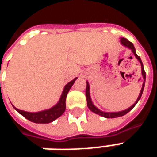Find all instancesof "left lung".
Masks as SVG:
<instances>
[{
  "label": "left lung",
  "mask_w": 157,
  "mask_h": 157,
  "mask_svg": "<svg viewBox=\"0 0 157 157\" xmlns=\"http://www.w3.org/2000/svg\"><path fill=\"white\" fill-rule=\"evenodd\" d=\"M121 44L123 45H124L125 47H128V48H130L132 50V52L134 53V55H135V57L136 59H138L139 61L140 62V65H141V71H142V75H143V78H144V82H143V86H142V88L141 91H140V95H139L138 99L136 100V102L133 104V105L130 107V108H128V109H126V110H124V111H121V112H117V113H106V112H102V111H100L98 109H97L95 106L92 104V100H91V98H90V92H89V84L88 82H86V102H87V107L89 108V109L92 111V112L95 113L97 114H98V115H101L102 117H104V118H117V117H120V116H123L126 114V113H128L130 110H131L135 105H136V103L138 102V101L140 99L142 95V92H143V90H144V86H145V70H144V67H143V64H142V61L140 58V56L139 55H136V53H135V48L134 47V45L132 44L131 42H129L128 40H127L124 38H122L121 39Z\"/></svg>",
  "instance_id": "obj_1"
}]
</instances>
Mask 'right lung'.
<instances>
[{"instance_id":"1","label":"right lung","mask_w":157,"mask_h":157,"mask_svg":"<svg viewBox=\"0 0 157 157\" xmlns=\"http://www.w3.org/2000/svg\"><path fill=\"white\" fill-rule=\"evenodd\" d=\"M76 79L77 78H75L74 80H72L71 82H69L67 85H65L59 102L55 107H53L50 109L38 113H29L22 111V110H19V109H16V108H14V109L20 114H22L24 118L29 119V121L33 122V123H37V124H48V123L54 121L55 119L58 118L59 117H60L64 113V112H65V108H66V105H65L66 96H67L70 89L72 86V85L74 84V82H75Z\"/></svg>"}]
</instances>
